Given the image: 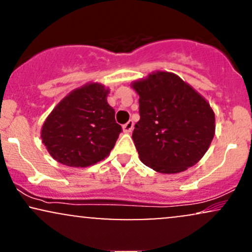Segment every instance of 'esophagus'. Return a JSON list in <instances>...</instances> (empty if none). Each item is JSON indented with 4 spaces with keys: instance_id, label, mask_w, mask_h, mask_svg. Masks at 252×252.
<instances>
[{
    "instance_id": "obj_1",
    "label": "esophagus",
    "mask_w": 252,
    "mask_h": 252,
    "mask_svg": "<svg viewBox=\"0 0 252 252\" xmlns=\"http://www.w3.org/2000/svg\"><path fill=\"white\" fill-rule=\"evenodd\" d=\"M132 129H134V122H132V121H129V122H126L123 126V131L126 132V134H128V132H131Z\"/></svg>"
}]
</instances>
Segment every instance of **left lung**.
<instances>
[{
  "label": "left lung",
  "mask_w": 252,
  "mask_h": 252,
  "mask_svg": "<svg viewBox=\"0 0 252 252\" xmlns=\"http://www.w3.org/2000/svg\"><path fill=\"white\" fill-rule=\"evenodd\" d=\"M130 85L140 96L141 118L132 131L140 160L162 174L198 163L216 132L210 103L172 72H152Z\"/></svg>",
  "instance_id": "8db88e82"
}]
</instances>
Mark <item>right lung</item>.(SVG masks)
I'll use <instances>...</instances> for the list:
<instances>
[{"label": "right lung", "mask_w": 252, "mask_h": 252, "mask_svg": "<svg viewBox=\"0 0 252 252\" xmlns=\"http://www.w3.org/2000/svg\"><path fill=\"white\" fill-rule=\"evenodd\" d=\"M109 92L100 83H88L52 110L42 124L41 140L54 160L89 167L109 156L122 131L106 100Z\"/></svg>", "instance_id": "obj_1"}]
</instances>
